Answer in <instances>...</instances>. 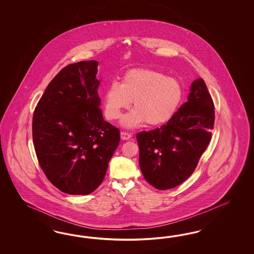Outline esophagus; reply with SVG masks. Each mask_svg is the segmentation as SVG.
I'll list each match as a JSON object with an SVG mask.
<instances>
[{
    "label": "esophagus",
    "mask_w": 254,
    "mask_h": 254,
    "mask_svg": "<svg viewBox=\"0 0 254 254\" xmlns=\"http://www.w3.org/2000/svg\"><path fill=\"white\" fill-rule=\"evenodd\" d=\"M130 138V133H128V132H126V131H122V132H121V138H122L123 140H127V139H129Z\"/></svg>",
    "instance_id": "esophagus-1"
}]
</instances>
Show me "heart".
Wrapping results in <instances>:
<instances>
[{
	"label": "heart",
	"mask_w": 254,
	"mask_h": 254,
	"mask_svg": "<svg viewBox=\"0 0 254 254\" xmlns=\"http://www.w3.org/2000/svg\"><path fill=\"white\" fill-rule=\"evenodd\" d=\"M184 88L175 78L155 69L136 68L125 72L121 84L112 82L104 95V113L109 120H116L128 109L133 110L123 119L127 127L146 122L160 126L169 122L181 106Z\"/></svg>",
	"instance_id": "b5f03b06"
}]
</instances>
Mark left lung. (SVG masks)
Returning <instances> with one entry per match:
<instances>
[{
  "label": "left lung",
  "mask_w": 254,
  "mask_h": 254,
  "mask_svg": "<svg viewBox=\"0 0 254 254\" xmlns=\"http://www.w3.org/2000/svg\"><path fill=\"white\" fill-rule=\"evenodd\" d=\"M187 100L166 125L137 134L141 172L158 190L190 177L211 139L214 103L202 78L192 82Z\"/></svg>",
  "instance_id": "1"
}]
</instances>
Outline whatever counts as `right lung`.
Listing matches in <instances>:
<instances>
[{
    "label": "right lung",
    "instance_id": "obj_1",
    "mask_svg": "<svg viewBox=\"0 0 254 254\" xmlns=\"http://www.w3.org/2000/svg\"><path fill=\"white\" fill-rule=\"evenodd\" d=\"M99 62L67 65L52 79L32 116L39 165L62 192L88 194L102 183L120 142V130L104 121L98 95Z\"/></svg>",
    "mask_w": 254,
    "mask_h": 254
}]
</instances>
